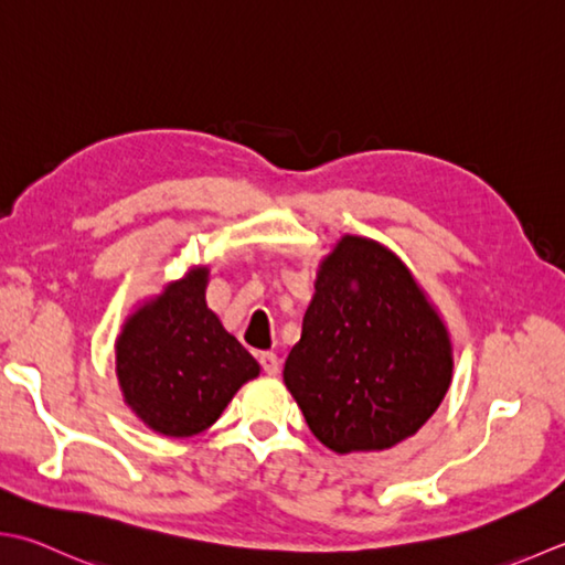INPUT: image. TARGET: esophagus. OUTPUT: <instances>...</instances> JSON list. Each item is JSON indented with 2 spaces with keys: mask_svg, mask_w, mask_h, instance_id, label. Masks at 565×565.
I'll return each instance as SVG.
<instances>
[{
  "mask_svg": "<svg viewBox=\"0 0 565 565\" xmlns=\"http://www.w3.org/2000/svg\"><path fill=\"white\" fill-rule=\"evenodd\" d=\"M259 362H262V367H264V372L269 374V377H276V374H279V358H276L274 352H262Z\"/></svg>",
  "mask_w": 565,
  "mask_h": 565,
  "instance_id": "34e87169",
  "label": "esophagus"
}]
</instances>
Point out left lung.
<instances>
[{
  "mask_svg": "<svg viewBox=\"0 0 565 565\" xmlns=\"http://www.w3.org/2000/svg\"><path fill=\"white\" fill-rule=\"evenodd\" d=\"M284 384L308 428L335 452L386 450L414 436L452 380L438 308L396 254L342 235L318 264Z\"/></svg>",
  "mask_w": 565,
  "mask_h": 565,
  "instance_id": "8db88e82",
  "label": "left lung"
}]
</instances>
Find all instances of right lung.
I'll return each mask as SVG.
<instances>
[{"mask_svg": "<svg viewBox=\"0 0 565 565\" xmlns=\"http://www.w3.org/2000/svg\"><path fill=\"white\" fill-rule=\"evenodd\" d=\"M207 267H191L127 316L117 335L125 404L161 436L188 438L213 426L259 362L227 333L205 301Z\"/></svg>", "mask_w": 565, "mask_h": 565, "instance_id": "obj_1", "label": "right lung"}]
</instances>
